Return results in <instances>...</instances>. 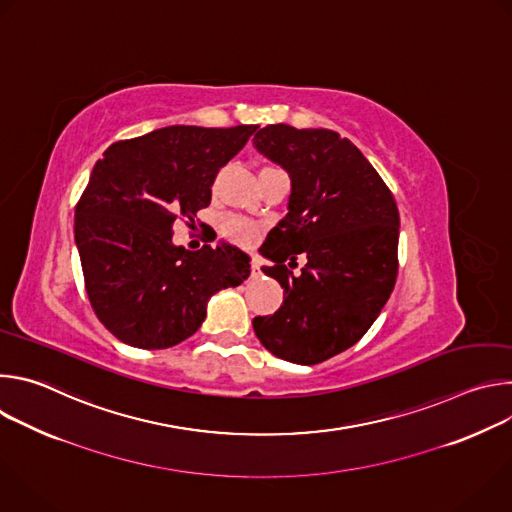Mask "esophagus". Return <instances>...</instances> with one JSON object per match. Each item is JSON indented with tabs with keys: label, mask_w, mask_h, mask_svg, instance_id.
I'll return each instance as SVG.
<instances>
[{
	"label": "esophagus",
	"mask_w": 512,
	"mask_h": 512,
	"mask_svg": "<svg viewBox=\"0 0 512 512\" xmlns=\"http://www.w3.org/2000/svg\"><path fill=\"white\" fill-rule=\"evenodd\" d=\"M251 271H253V275H259V273H261V261H259V257H253V259H251Z\"/></svg>",
	"instance_id": "1"
}]
</instances>
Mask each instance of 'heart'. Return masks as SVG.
I'll list each match as a JSON object with an SVG mask.
<instances>
[{"label":"heart","instance_id":"heart-1","mask_svg":"<svg viewBox=\"0 0 512 512\" xmlns=\"http://www.w3.org/2000/svg\"><path fill=\"white\" fill-rule=\"evenodd\" d=\"M225 233L239 245H251L257 239V225L245 218H229L225 223Z\"/></svg>","mask_w":512,"mask_h":512}]
</instances>
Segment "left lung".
I'll use <instances>...</instances> for the list:
<instances>
[{
    "label": "left lung",
    "instance_id": "left-lung-1",
    "mask_svg": "<svg viewBox=\"0 0 512 512\" xmlns=\"http://www.w3.org/2000/svg\"><path fill=\"white\" fill-rule=\"evenodd\" d=\"M255 148L291 180L285 218L261 245L283 306L253 330L277 358L318 364L356 344L395 287L397 202L356 145L330 129L267 125ZM309 261L300 274L297 257Z\"/></svg>",
    "mask_w": 512,
    "mask_h": 512
}]
</instances>
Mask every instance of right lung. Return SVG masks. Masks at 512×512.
I'll return each mask as SVG.
<instances>
[{"label":"right lung","mask_w":512,"mask_h":512,"mask_svg":"<svg viewBox=\"0 0 512 512\" xmlns=\"http://www.w3.org/2000/svg\"><path fill=\"white\" fill-rule=\"evenodd\" d=\"M255 131L162 127L109 145L95 164L75 208V241L89 302L121 342L176 346L200 328L210 296L249 277L251 259L239 247L188 251L172 245V229L194 223L218 170Z\"/></svg>","instance_id":"right-lung-1"}]
</instances>
